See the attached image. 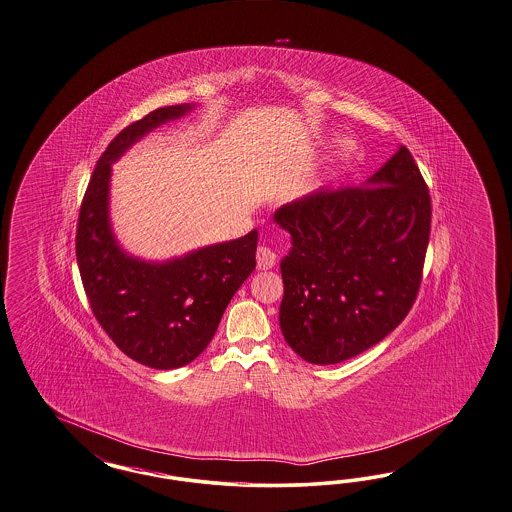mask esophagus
<instances>
[{"label":"esophagus","mask_w":512,"mask_h":512,"mask_svg":"<svg viewBox=\"0 0 512 512\" xmlns=\"http://www.w3.org/2000/svg\"><path fill=\"white\" fill-rule=\"evenodd\" d=\"M276 261H278V255H276V251L272 247L259 246V249H257V266L261 270L272 268V266L276 265Z\"/></svg>","instance_id":"34e87169"}]
</instances>
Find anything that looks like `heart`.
<instances>
[{
    "label": "heart",
    "mask_w": 512,
    "mask_h": 512,
    "mask_svg": "<svg viewBox=\"0 0 512 512\" xmlns=\"http://www.w3.org/2000/svg\"><path fill=\"white\" fill-rule=\"evenodd\" d=\"M352 155V145H344V149H342V153H340V162H342V164H344V162H348V160L352 159Z\"/></svg>",
    "instance_id": "obj_1"
}]
</instances>
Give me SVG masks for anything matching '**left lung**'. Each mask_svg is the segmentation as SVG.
<instances>
[{"mask_svg": "<svg viewBox=\"0 0 512 512\" xmlns=\"http://www.w3.org/2000/svg\"><path fill=\"white\" fill-rule=\"evenodd\" d=\"M274 221L293 242L280 265V327L304 361H346L406 318L422 283L431 196L405 145L365 185L319 189Z\"/></svg>", "mask_w": 512, "mask_h": 512, "instance_id": "obj_1", "label": "left lung"}]
</instances>
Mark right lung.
I'll return each mask as SVG.
<instances>
[{
	"label": "right lung",
	"mask_w": 512,
	"mask_h": 512,
	"mask_svg": "<svg viewBox=\"0 0 512 512\" xmlns=\"http://www.w3.org/2000/svg\"><path fill=\"white\" fill-rule=\"evenodd\" d=\"M189 104L159 107L107 145L83 196L75 255L94 318L115 346L151 369H177L210 344L234 293L255 270L257 230L181 259L145 263L126 255L109 225L111 162Z\"/></svg>",
	"instance_id": "add662e5"
}]
</instances>
